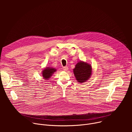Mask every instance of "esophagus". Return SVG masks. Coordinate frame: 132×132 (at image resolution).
I'll return each mask as SVG.
<instances>
[{
    "label": "esophagus",
    "instance_id": "1",
    "mask_svg": "<svg viewBox=\"0 0 132 132\" xmlns=\"http://www.w3.org/2000/svg\"><path fill=\"white\" fill-rule=\"evenodd\" d=\"M63 69L64 70V71H67L68 70V67L67 66H65L63 67Z\"/></svg>",
    "mask_w": 132,
    "mask_h": 132
}]
</instances>
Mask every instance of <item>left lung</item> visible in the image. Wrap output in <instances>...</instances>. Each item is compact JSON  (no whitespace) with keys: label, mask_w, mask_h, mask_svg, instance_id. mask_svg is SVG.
I'll return each mask as SVG.
<instances>
[{"label":"left lung","mask_w":132,"mask_h":132,"mask_svg":"<svg viewBox=\"0 0 132 132\" xmlns=\"http://www.w3.org/2000/svg\"><path fill=\"white\" fill-rule=\"evenodd\" d=\"M73 72L77 82L84 83L91 76L92 67L90 64L83 61H79L75 66Z\"/></svg>","instance_id":"1"}]
</instances>
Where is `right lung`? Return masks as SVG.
<instances>
[{
  "mask_svg": "<svg viewBox=\"0 0 132 132\" xmlns=\"http://www.w3.org/2000/svg\"><path fill=\"white\" fill-rule=\"evenodd\" d=\"M56 71V69L53 67H47L45 68V69H44L42 72V75L44 79H45V80L49 79L52 76L53 74Z\"/></svg>",
  "mask_w": 132,
  "mask_h": 132,
  "instance_id": "obj_1",
  "label": "right lung"
}]
</instances>
